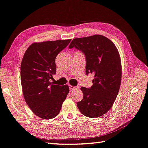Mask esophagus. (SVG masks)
<instances>
[{"instance_id": "esophagus-1", "label": "esophagus", "mask_w": 148, "mask_h": 148, "mask_svg": "<svg viewBox=\"0 0 148 148\" xmlns=\"http://www.w3.org/2000/svg\"><path fill=\"white\" fill-rule=\"evenodd\" d=\"M75 88H76V86H71V85H69V89H70V90H74Z\"/></svg>"}]
</instances>
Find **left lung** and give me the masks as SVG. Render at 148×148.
I'll return each mask as SVG.
<instances>
[{"label":"left lung","mask_w":148,"mask_h":148,"mask_svg":"<svg viewBox=\"0 0 148 148\" xmlns=\"http://www.w3.org/2000/svg\"><path fill=\"white\" fill-rule=\"evenodd\" d=\"M74 47L85 55L86 73L94 75L90 88H80L84 96L77 106L84 116L98 118L109 111L118 94L122 80L120 54L112 41L99 34L73 39L69 48Z\"/></svg>","instance_id":"1"}]
</instances>
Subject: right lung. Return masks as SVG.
Wrapping results in <instances>:
<instances>
[{
  "label": "right lung",
  "mask_w": 148,
  "mask_h": 148,
  "mask_svg": "<svg viewBox=\"0 0 148 148\" xmlns=\"http://www.w3.org/2000/svg\"><path fill=\"white\" fill-rule=\"evenodd\" d=\"M70 41L34 42L24 54L21 66L24 98L33 113L40 118L50 120L58 116L69 93L68 85H55L50 80L56 72V57Z\"/></svg>",
  "instance_id": "add662e5"
}]
</instances>
